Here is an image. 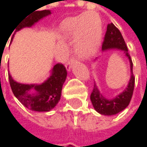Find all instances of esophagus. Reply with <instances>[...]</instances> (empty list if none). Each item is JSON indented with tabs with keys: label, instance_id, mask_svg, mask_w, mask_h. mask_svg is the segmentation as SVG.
<instances>
[{
	"label": "esophagus",
	"instance_id": "1",
	"mask_svg": "<svg viewBox=\"0 0 147 147\" xmlns=\"http://www.w3.org/2000/svg\"><path fill=\"white\" fill-rule=\"evenodd\" d=\"M74 63H75V59H74V58H71V59L66 63V69H67L68 71H71V67H72Z\"/></svg>",
	"mask_w": 147,
	"mask_h": 147
}]
</instances>
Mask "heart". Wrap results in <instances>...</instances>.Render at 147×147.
Returning a JSON list of instances; mask_svg holds the SVG:
<instances>
[{
  "label": "heart",
  "mask_w": 147,
  "mask_h": 147,
  "mask_svg": "<svg viewBox=\"0 0 147 147\" xmlns=\"http://www.w3.org/2000/svg\"><path fill=\"white\" fill-rule=\"evenodd\" d=\"M63 31L71 39H77L76 51L82 58H88L98 50L101 42L103 25L95 13H87L67 18L62 25Z\"/></svg>",
  "instance_id": "b5f03b06"
}]
</instances>
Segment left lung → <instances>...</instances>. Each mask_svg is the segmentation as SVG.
Wrapping results in <instances>:
<instances>
[{
	"label": "left lung",
	"instance_id": "8db88e82",
	"mask_svg": "<svg viewBox=\"0 0 147 147\" xmlns=\"http://www.w3.org/2000/svg\"><path fill=\"white\" fill-rule=\"evenodd\" d=\"M108 50H118L123 52L126 58H128L129 61L130 79L129 81L127 88L122 93H120L112 99H107L105 96H103L96 83L94 82L90 100L94 110L97 112L105 116H113L121 112L129 105L134 92V77L133 75V63L130 55L128 52V47L123 38L121 32L112 23L107 25V30L102 45L103 52ZM96 59H95V60Z\"/></svg>",
	"mask_w": 147,
	"mask_h": 147
}]
</instances>
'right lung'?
<instances>
[{
	"label": "right lung",
	"instance_id": "right-lung-1",
	"mask_svg": "<svg viewBox=\"0 0 147 147\" xmlns=\"http://www.w3.org/2000/svg\"><path fill=\"white\" fill-rule=\"evenodd\" d=\"M51 14L49 10L37 11L28 15L16 28V32L25 27H31L39 20ZM15 30V29H14ZM67 71L61 64L55 65L51 70L49 77L41 84H24L16 82L8 74L12 91L18 101L28 109L34 111H50L53 109L61 97L63 84L65 82Z\"/></svg>",
	"mask_w": 147,
	"mask_h": 147
}]
</instances>
